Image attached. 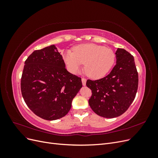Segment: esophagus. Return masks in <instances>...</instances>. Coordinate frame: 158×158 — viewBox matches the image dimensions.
Here are the masks:
<instances>
[{
	"mask_svg": "<svg viewBox=\"0 0 158 158\" xmlns=\"http://www.w3.org/2000/svg\"><path fill=\"white\" fill-rule=\"evenodd\" d=\"M82 85L85 86V84H86V79L82 78Z\"/></svg>",
	"mask_w": 158,
	"mask_h": 158,
	"instance_id": "34e87169",
	"label": "esophagus"
}]
</instances>
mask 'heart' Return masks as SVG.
<instances>
[{
	"mask_svg": "<svg viewBox=\"0 0 158 158\" xmlns=\"http://www.w3.org/2000/svg\"><path fill=\"white\" fill-rule=\"evenodd\" d=\"M63 59L69 70L78 74L85 64V73L92 79L104 77L111 69L115 60V55L110 49L94 44H82L74 47L73 52H64Z\"/></svg>",
	"mask_w": 158,
	"mask_h": 158,
	"instance_id": "heart-1",
	"label": "heart"
}]
</instances>
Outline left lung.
Returning <instances> with one entry per match:
<instances>
[{"mask_svg":"<svg viewBox=\"0 0 158 158\" xmlns=\"http://www.w3.org/2000/svg\"><path fill=\"white\" fill-rule=\"evenodd\" d=\"M116 65L106 77L88 80L87 86L92 91L89 105L98 115L114 118L121 115L135 98L138 75L134 56L125 49L115 52Z\"/></svg>","mask_w":158,"mask_h":158,"instance_id":"left-lung-1","label":"left lung"}]
</instances>
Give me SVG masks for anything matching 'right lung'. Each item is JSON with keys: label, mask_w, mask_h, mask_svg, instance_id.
<instances>
[{"label": "right lung", "mask_w": 158, "mask_h": 158, "mask_svg": "<svg viewBox=\"0 0 158 158\" xmlns=\"http://www.w3.org/2000/svg\"><path fill=\"white\" fill-rule=\"evenodd\" d=\"M24 64L21 92L27 107L45 120L65 116L82 83L80 78L66 69L55 45L34 51Z\"/></svg>", "instance_id": "obj_1"}]
</instances>
